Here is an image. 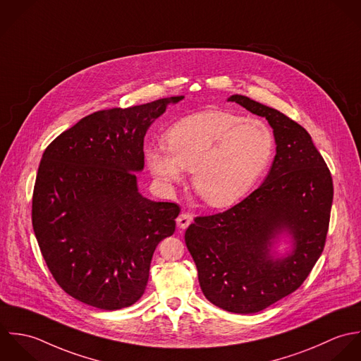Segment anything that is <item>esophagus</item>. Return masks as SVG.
Instances as JSON below:
<instances>
[{
  "instance_id": "obj_1",
  "label": "esophagus",
  "mask_w": 361,
  "mask_h": 361,
  "mask_svg": "<svg viewBox=\"0 0 361 361\" xmlns=\"http://www.w3.org/2000/svg\"><path fill=\"white\" fill-rule=\"evenodd\" d=\"M192 223V216L190 214H181L177 217V224L180 228H187Z\"/></svg>"
}]
</instances>
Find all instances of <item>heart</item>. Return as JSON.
<instances>
[{
  "label": "heart",
  "instance_id": "b5f03b06",
  "mask_svg": "<svg viewBox=\"0 0 361 361\" xmlns=\"http://www.w3.org/2000/svg\"><path fill=\"white\" fill-rule=\"evenodd\" d=\"M275 153V135L258 118L205 110L178 120L164 145L145 149V160L161 185L170 188L192 170V184L211 207H228L264 176Z\"/></svg>",
  "mask_w": 361,
  "mask_h": 361
}]
</instances>
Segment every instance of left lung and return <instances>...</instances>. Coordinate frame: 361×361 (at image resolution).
<instances>
[{"instance_id":"8db88e82","label":"left lung","mask_w":361,"mask_h":361,"mask_svg":"<svg viewBox=\"0 0 361 361\" xmlns=\"http://www.w3.org/2000/svg\"><path fill=\"white\" fill-rule=\"evenodd\" d=\"M234 102L265 117L276 154L265 181L233 208L194 219L185 244L205 297L221 310L254 314L302 285L324 251L334 200L331 171L310 134L283 113L247 96ZM293 248L275 259L279 235Z\"/></svg>"}]
</instances>
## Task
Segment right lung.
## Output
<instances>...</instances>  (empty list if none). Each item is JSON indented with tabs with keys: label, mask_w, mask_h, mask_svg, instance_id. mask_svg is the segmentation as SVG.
<instances>
[{
	"label": "right lung",
	"mask_w": 361,
	"mask_h": 361,
	"mask_svg": "<svg viewBox=\"0 0 361 361\" xmlns=\"http://www.w3.org/2000/svg\"><path fill=\"white\" fill-rule=\"evenodd\" d=\"M184 96L86 116L49 145L32 200V224L56 282L100 310L144 294L157 244L176 230L180 207L138 191L144 138L167 104Z\"/></svg>",
	"instance_id": "right-lung-1"
}]
</instances>
